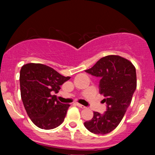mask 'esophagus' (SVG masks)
Wrapping results in <instances>:
<instances>
[{
  "instance_id": "esophagus-1",
  "label": "esophagus",
  "mask_w": 155,
  "mask_h": 155,
  "mask_svg": "<svg viewBox=\"0 0 155 155\" xmlns=\"http://www.w3.org/2000/svg\"><path fill=\"white\" fill-rule=\"evenodd\" d=\"M76 105H77V107H79L82 108V109H85V108H86V107H85V106L82 105V104H79V103H76Z\"/></svg>"
}]
</instances>
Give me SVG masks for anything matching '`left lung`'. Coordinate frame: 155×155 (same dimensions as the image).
<instances>
[{"mask_svg":"<svg viewBox=\"0 0 155 155\" xmlns=\"http://www.w3.org/2000/svg\"><path fill=\"white\" fill-rule=\"evenodd\" d=\"M85 72L101 78L100 93L105 97L107 110L104 114L94 112L92 119L84 125L93 134H109L121 122L132 101L137 88L136 68L127 59L111 54Z\"/></svg>","mask_w":155,"mask_h":155,"instance_id":"obj_1","label":"left lung"}]
</instances>
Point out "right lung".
Here are the masks:
<instances>
[{"label": "right lung", "instance_id": "add662e5", "mask_svg": "<svg viewBox=\"0 0 155 155\" xmlns=\"http://www.w3.org/2000/svg\"><path fill=\"white\" fill-rule=\"evenodd\" d=\"M70 79L46 65L29 63L20 70V90L25 109L32 122L44 130L54 129L63 123L70 104L58 101L54 92Z\"/></svg>", "mask_w": 155, "mask_h": 155}]
</instances>
